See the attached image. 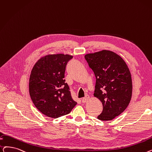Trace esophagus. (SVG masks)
Listing matches in <instances>:
<instances>
[{
  "instance_id": "1",
  "label": "esophagus",
  "mask_w": 152,
  "mask_h": 152,
  "mask_svg": "<svg viewBox=\"0 0 152 152\" xmlns=\"http://www.w3.org/2000/svg\"><path fill=\"white\" fill-rule=\"evenodd\" d=\"M89 96H88V95H87L85 97H84V98H83L82 99V102H83V103H85V102H88V101L89 99Z\"/></svg>"
}]
</instances>
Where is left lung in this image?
I'll use <instances>...</instances> for the list:
<instances>
[{
	"label": "left lung",
	"instance_id": "8db88e82",
	"mask_svg": "<svg viewBox=\"0 0 152 152\" xmlns=\"http://www.w3.org/2000/svg\"><path fill=\"white\" fill-rule=\"evenodd\" d=\"M96 78L94 96L102 104L101 121H111L129 105L132 93L131 74L127 64L115 53L102 50L85 55Z\"/></svg>",
	"mask_w": 152,
	"mask_h": 152
}]
</instances>
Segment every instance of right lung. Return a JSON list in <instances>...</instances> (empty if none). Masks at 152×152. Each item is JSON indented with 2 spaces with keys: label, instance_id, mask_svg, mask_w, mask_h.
<instances>
[{
  "label": "right lung",
  "instance_id": "right-lung-1",
  "mask_svg": "<svg viewBox=\"0 0 152 152\" xmlns=\"http://www.w3.org/2000/svg\"><path fill=\"white\" fill-rule=\"evenodd\" d=\"M72 57L64 54L45 55L31 69L30 96L35 106L45 115L55 118L67 115L77 104L64 79L66 66Z\"/></svg>",
  "mask_w": 152,
  "mask_h": 152
}]
</instances>
